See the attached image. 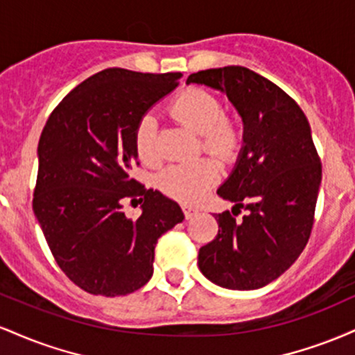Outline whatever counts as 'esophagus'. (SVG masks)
Instances as JSON below:
<instances>
[{
    "instance_id": "obj_1",
    "label": "esophagus",
    "mask_w": 355,
    "mask_h": 355,
    "mask_svg": "<svg viewBox=\"0 0 355 355\" xmlns=\"http://www.w3.org/2000/svg\"><path fill=\"white\" fill-rule=\"evenodd\" d=\"M182 210H183V215H185V218H191L198 211L197 207L187 205V203H185V205H182Z\"/></svg>"
}]
</instances>
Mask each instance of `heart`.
Returning <instances> with one entry per match:
<instances>
[{
  "instance_id": "heart-1",
  "label": "heart",
  "mask_w": 355,
  "mask_h": 355,
  "mask_svg": "<svg viewBox=\"0 0 355 355\" xmlns=\"http://www.w3.org/2000/svg\"><path fill=\"white\" fill-rule=\"evenodd\" d=\"M170 113L175 120L200 135L205 153L222 162H232L239 157L243 146V130L234 116L223 113L222 101L215 95L202 88H187L172 100ZM133 146L141 164H158V125L152 115H144L138 120ZM217 178L218 168L214 162L197 160L193 164L166 166L158 175V187L175 200L191 203L197 202Z\"/></svg>"
}]
</instances>
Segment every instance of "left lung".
Listing matches in <instances>:
<instances>
[{
    "mask_svg": "<svg viewBox=\"0 0 355 355\" xmlns=\"http://www.w3.org/2000/svg\"><path fill=\"white\" fill-rule=\"evenodd\" d=\"M229 96L243 120L237 165L217 190L234 202L215 215L218 234L198 252L207 279L232 291L270 284L299 259L311 239L322 164L307 116L282 88L243 67L191 73ZM240 208L246 210L237 219Z\"/></svg>",
    "mask_w": 355,
    "mask_h": 355,
    "instance_id": "1",
    "label": "left lung"
}]
</instances>
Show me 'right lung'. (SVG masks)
<instances>
[{
    "mask_svg": "<svg viewBox=\"0 0 355 355\" xmlns=\"http://www.w3.org/2000/svg\"><path fill=\"white\" fill-rule=\"evenodd\" d=\"M180 76L107 68L73 88L44 125L33 210L58 267L88 294L144 287L158 239L183 220L177 202L130 175L138 120ZM125 201L142 203L140 218L125 217Z\"/></svg>",
    "mask_w": 355,
    "mask_h": 355,
    "instance_id": "add662e5",
    "label": "right lung"
}]
</instances>
